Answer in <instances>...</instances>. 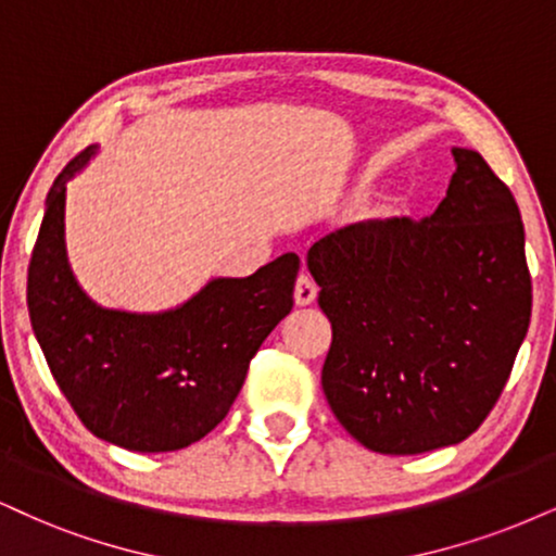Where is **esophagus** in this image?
Instances as JSON below:
<instances>
[{"label": "esophagus", "instance_id": "obj_1", "mask_svg": "<svg viewBox=\"0 0 556 556\" xmlns=\"http://www.w3.org/2000/svg\"><path fill=\"white\" fill-rule=\"evenodd\" d=\"M317 283H314V278L309 273H301L296 278V289H293V299H296L299 306H309L314 299H317Z\"/></svg>", "mask_w": 556, "mask_h": 556}]
</instances>
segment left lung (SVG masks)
<instances>
[{
    "instance_id": "left-lung-1",
    "label": "left lung",
    "mask_w": 556,
    "mask_h": 556,
    "mask_svg": "<svg viewBox=\"0 0 556 556\" xmlns=\"http://www.w3.org/2000/svg\"><path fill=\"white\" fill-rule=\"evenodd\" d=\"M451 152L456 173L433 214L342 226L306 255L332 321L321 389L342 428L376 454L469 438L529 332L516 198L482 154Z\"/></svg>"
}]
</instances>
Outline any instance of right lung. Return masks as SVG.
I'll return each instance as SVG.
<instances>
[{
	"label": "right lung",
	"mask_w": 556,
	"mask_h": 556,
	"mask_svg": "<svg viewBox=\"0 0 556 556\" xmlns=\"http://www.w3.org/2000/svg\"><path fill=\"white\" fill-rule=\"evenodd\" d=\"M98 147L74 156L46 198L27 267V309L48 368L85 428L139 454L177 451L224 420L263 340L293 306L299 255L247 278H214L175 309H105L66 257V182Z\"/></svg>",
	"instance_id": "obj_1"
}]
</instances>
